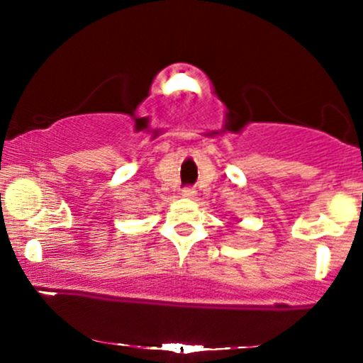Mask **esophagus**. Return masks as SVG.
Instances as JSON below:
<instances>
[{
  "label": "esophagus",
  "instance_id": "1",
  "mask_svg": "<svg viewBox=\"0 0 363 363\" xmlns=\"http://www.w3.org/2000/svg\"><path fill=\"white\" fill-rule=\"evenodd\" d=\"M194 194H196V191H194V187H182V196H184V198H194Z\"/></svg>",
  "mask_w": 363,
  "mask_h": 363
}]
</instances>
